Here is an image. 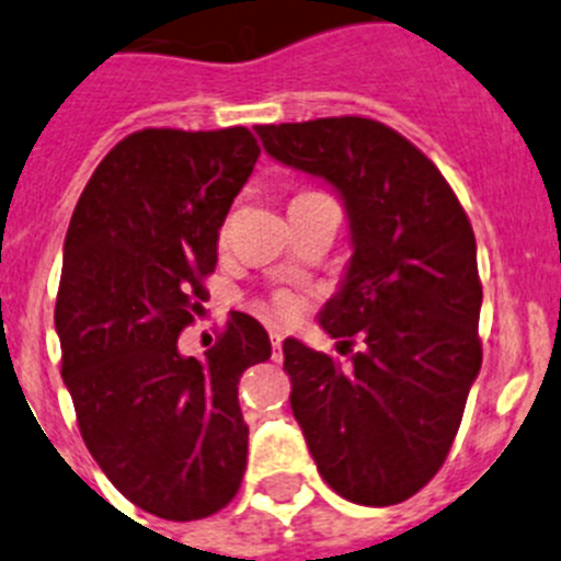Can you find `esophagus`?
<instances>
[{
  "label": "esophagus",
  "mask_w": 561,
  "mask_h": 561,
  "mask_svg": "<svg viewBox=\"0 0 561 561\" xmlns=\"http://www.w3.org/2000/svg\"><path fill=\"white\" fill-rule=\"evenodd\" d=\"M271 345H274V359H282V334L271 332Z\"/></svg>",
  "instance_id": "1"
}]
</instances>
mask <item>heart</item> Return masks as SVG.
Returning a JSON list of instances; mask_svg holds the SVG:
<instances>
[{
  "instance_id": "1",
  "label": "heart",
  "mask_w": 561,
  "mask_h": 561,
  "mask_svg": "<svg viewBox=\"0 0 561 561\" xmlns=\"http://www.w3.org/2000/svg\"><path fill=\"white\" fill-rule=\"evenodd\" d=\"M274 312L279 318H296V312H298V305H296V298L290 296V293H279V296L274 298Z\"/></svg>"
}]
</instances>
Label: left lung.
Returning <instances> with one entry per match:
<instances>
[{"label":"left lung","mask_w":561,"mask_h":561,"mask_svg":"<svg viewBox=\"0 0 561 561\" xmlns=\"http://www.w3.org/2000/svg\"><path fill=\"white\" fill-rule=\"evenodd\" d=\"M254 129L274 160L327 180L352 227V263L318 321L340 348H365L340 368L287 337L293 415L334 493L401 504L446 462L481 368L473 227L437 165L374 118Z\"/></svg>","instance_id":"left-lung-1"}]
</instances>
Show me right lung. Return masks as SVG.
I'll list each match as a JSON object with an SVG mask.
<instances>
[{
    "label": "right lung",
    "mask_w": 561,
    "mask_h": 561,
    "mask_svg": "<svg viewBox=\"0 0 561 561\" xmlns=\"http://www.w3.org/2000/svg\"><path fill=\"white\" fill-rule=\"evenodd\" d=\"M260 157L245 127L140 129L88 180L62 245L55 329L88 451L135 506L165 520L216 515L249 454L238 381L271 340L232 312L204 359L182 329L218 263V229Z\"/></svg>",
    "instance_id": "add662e5"
}]
</instances>
